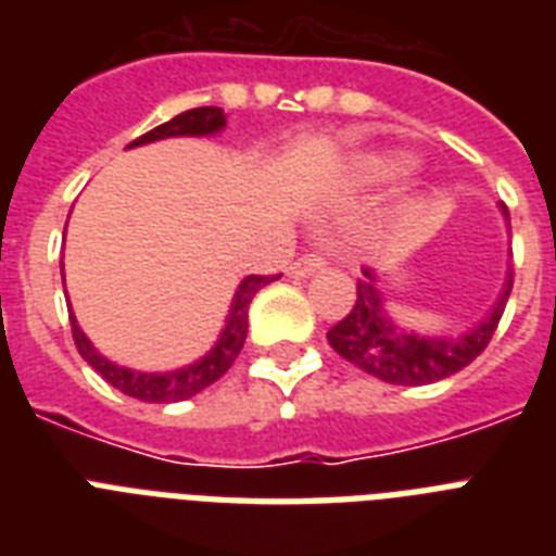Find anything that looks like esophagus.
<instances>
[{
	"instance_id": "1",
	"label": "esophagus",
	"mask_w": 556,
	"mask_h": 556,
	"mask_svg": "<svg viewBox=\"0 0 556 556\" xmlns=\"http://www.w3.org/2000/svg\"><path fill=\"white\" fill-rule=\"evenodd\" d=\"M323 268H326V256H323V253H305V256H300L296 262H291L288 274H291V277L305 279V277H314V274Z\"/></svg>"
}]
</instances>
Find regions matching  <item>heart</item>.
<instances>
[{
    "instance_id": "heart-1",
    "label": "heart",
    "mask_w": 556,
    "mask_h": 556,
    "mask_svg": "<svg viewBox=\"0 0 556 556\" xmlns=\"http://www.w3.org/2000/svg\"><path fill=\"white\" fill-rule=\"evenodd\" d=\"M409 169H413V159L404 152L378 150L352 159V176L361 185H387V181L406 176Z\"/></svg>"
}]
</instances>
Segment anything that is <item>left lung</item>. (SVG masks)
<instances>
[{
  "mask_svg": "<svg viewBox=\"0 0 556 556\" xmlns=\"http://www.w3.org/2000/svg\"><path fill=\"white\" fill-rule=\"evenodd\" d=\"M500 210L508 225V207L500 204ZM510 288H514V270L508 268L496 303L473 329L462 331L456 338L424 334V331L404 329L401 323L392 320L383 291H380V279L366 268L364 279H357V300L352 312L326 338L343 361L355 364L371 378L397 383V387H424V383H435V380L456 375L482 355L508 305Z\"/></svg>",
  "mask_w": 556,
  "mask_h": 556,
  "instance_id": "8db88e82",
  "label": "left lung"
}]
</instances>
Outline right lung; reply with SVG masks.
<instances>
[{
	"label": "right lung",
	"mask_w": 556,
	"mask_h": 556,
	"mask_svg": "<svg viewBox=\"0 0 556 556\" xmlns=\"http://www.w3.org/2000/svg\"><path fill=\"white\" fill-rule=\"evenodd\" d=\"M225 126L227 117L218 106L187 109V112L176 115L167 124L155 126L152 132L141 135L129 147H143V143L164 141V138H210V135L222 132ZM270 279L274 277H256V274H251V277H244L239 282L233 300H230V308H227L225 326L218 331V340L213 343V349H210L207 355H201L199 361L181 366V369L141 371L109 361L86 338V331L77 326V317L72 314L74 343H77V352L83 355V361L98 371L100 378L109 380L115 389H121L124 395L147 401V404H176V401H187V397L199 395L201 389H207L210 383H216L233 366V361L239 357V352L244 346V338H248V308H251V300L256 296L260 288L268 286Z\"/></svg>",
	"instance_id": "right-lung-1"
}]
</instances>
